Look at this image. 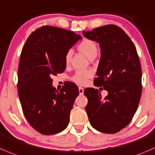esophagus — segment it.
<instances>
[{"label": "esophagus", "instance_id": "esophagus-1", "mask_svg": "<svg viewBox=\"0 0 155 155\" xmlns=\"http://www.w3.org/2000/svg\"><path fill=\"white\" fill-rule=\"evenodd\" d=\"M79 94H83L84 89H83V88H82V87L79 86Z\"/></svg>", "mask_w": 155, "mask_h": 155}]
</instances>
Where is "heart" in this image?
<instances>
[{"instance_id": "heart-1", "label": "heart", "mask_w": 155, "mask_h": 155, "mask_svg": "<svg viewBox=\"0 0 155 155\" xmlns=\"http://www.w3.org/2000/svg\"><path fill=\"white\" fill-rule=\"evenodd\" d=\"M77 50L81 53L84 54L89 59H93L96 57L97 54V43L90 38H83L77 45ZM72 51H68L64 57V62L66 66H69L71 62ZM92 72L89 70H78L73 74L71 79L75 83L79 85H84L86 83L87 80L92 76Z\"/></svg>"}]
</instances>
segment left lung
<instances>
[{
	"mask_svg": "<svg viewBox=\"0 0 155 155\" xmlns=\"http://www.w3.org/2000/svg\"><path fill=\"white\" fill-rule=\"evenodd\" d=\"M82 33L100 45L101 57L94 84L103 86L108 92L101 99L99 90H84L88 98L85 110L90 124L101 133H117L132 120L142 94V68L136 46L127 33L116 25Z\"/></svg>",
	"mask_w": 155,
	"mask_h": 155,
	"instance_id": "left-lung-1",
	"label": "left lung"
}]
</instances>
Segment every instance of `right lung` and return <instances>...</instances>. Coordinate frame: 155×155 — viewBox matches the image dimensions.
<instances>
[{
  "mask_svg": "<svg viewBox=\"0 0 155 155\" xmlns=\"http://www.w3.org/2000/svg\"><path fill=\"white\" fill-rule=\"evenodd\" d=\"M81 38L72 31L44 25L31 33L22 48L18 94L25 119L41 134H56L68 126L79 89L70 82L56 90L51 77L65 70L66 53Z\"/></svg>",
  "mask_w": 155,
  "mask_h": 155,
  "instance_id": "add662e5",
  "label": "right lung"
}]
</instances>
